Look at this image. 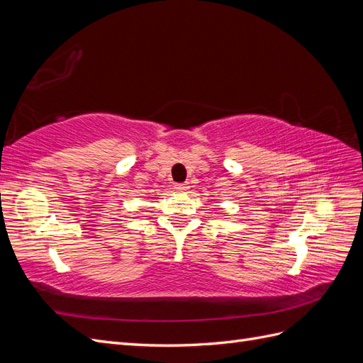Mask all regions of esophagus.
Returning <instances> with one entry per match:
<instances>
[{
    "label": "esophagus",
    "instance_id": "34e87169",
    "mask_svg": "<svg viewBox=\"0 0 363 363\" xmlns=\"http://www.w3.org/2000/svg\"><path fill=\"white\" fill-rule=\"evenodd\" d=\"M175 189L180 191V192H184V191L189 189V186H188V183H180V184H175Z\"/></svg>",
    "mask_w": 363,
    "mask_h": 363
}]
</instances>
